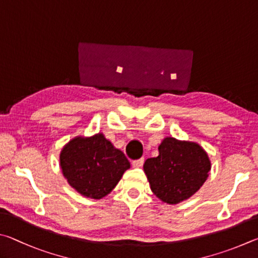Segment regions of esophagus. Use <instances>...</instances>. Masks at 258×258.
Returning a JSON list of instances; mask_svg holds the SVG:
<instances>
[{
    "mask_svg": "<svg viewBox=\"0 0 258 258\" xmlns=\"http://www.w3.org/2000/svg\"><path fill=\"white\" fill-rule=\"evenodd\" d=\"M144 157H142V159H139V160H135L134 162H133V166L134 168H142L143 166V164H144Z\"/></svg>",
    "mask_w": 258,
    "mask_h": 258,
    "instance_id": "esophagus-1",
    "label": "esophagus"
}]
</instances>
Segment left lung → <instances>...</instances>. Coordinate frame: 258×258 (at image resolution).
Listing matches in <instances>:
<instances>
[{
    "label": "left lung",
    "mask_w": 258,
    "mask_h": 258,
    "mask_svg": "<svg viewBox=\"0 0 258 258\" xmlns=\"http://www.w3.org/2000/svg\"><path fill=\"white\" fill-rule=\"evenodd\" d=\"M144 171L154 195L173 205L200 190L209 177L211 161L197 143L166 137L159 146V156L147 159Z\"/></svg>",
    "instance_id": "left-lung-1"
}]
</instances>
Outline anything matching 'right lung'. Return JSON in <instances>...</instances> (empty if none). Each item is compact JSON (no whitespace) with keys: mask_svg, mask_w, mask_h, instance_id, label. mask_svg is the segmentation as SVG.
Returning a JSON list of instances; mask_svg holds the SVG:
<instances>
[{"mask_svg":"<svg viewBox=\"0 0 258 258\" xmlns=\"http://www.w3.org/2000/svg\"><path fill=\"white\" fill-rule=\"evenodd\" d=\"M60 165L70 186L94 200L110 194L130 168L123 153L103 134L71 139L60 153Z\"/></svg>","mask_w":258,"mask_h":258,"instance_id":"add662e5","label":"right lung"}]
</instances>
